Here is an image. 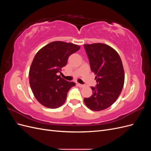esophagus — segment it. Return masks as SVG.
Listing matches in <instances>:
<instances>
[{
	"mask_svg": "<svg viewBox=\"0 0 151 151\" xmlns=\"http://www.w3.org/2000/svg\"><path fill=\"white\" fill-rule=\"evenodd\" d=\"M77 84L79 87H80V88H83V87H84V85H83V84H79V83H77Z\"/></svg>",
	"mask_w": 151,
	"mask_h": 151,
	"instance_id": "34e87169",
	"label": "esophagus"
}]
</instances>
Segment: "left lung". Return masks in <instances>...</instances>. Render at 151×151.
I'll use <instances>...</instances> for the list:
<instances>
[{
  "label": "left lung",
  "instance_id": "1",
  "mask_svg": "<svg viewBox=\"0 0 151 151\" xmlns=\"http://www.w3.org/2000/svg\"><path fill=\"white\" fill-rule=\"evenodd\" d=\"M84 47L97 82L96 87H91L92 96L84 101L91 110L101 111L111 106L121 93L125 80L122 62L115 50L106 44Z\"/></svg>",
  "mask_w": 151,
  "mask_h": 151
}]
</instances>
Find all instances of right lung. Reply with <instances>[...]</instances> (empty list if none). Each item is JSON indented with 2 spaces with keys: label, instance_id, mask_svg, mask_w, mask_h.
Returning a JSON list of instances; mask_svg holds the SVG:
<instances>
[{
  "label": "right lung",
  "instance_id": "1",
  "mask_svg": "<svg viewBox=\"0 0 151 151\" xmlns=\"http://www.w3.org/2000/svg\"><path fill=\"white\" fill-rule=\"evenodd\" d=\"M80 46L64 42H53L36 54L29 69V84L35 97L48 108H57L65 103L68 91L76 85L63 79L57 73L67 65L70 55Z\"/></svg>",
  "mask_w": 151,
  "mask_h": 151
}]
</instances>
